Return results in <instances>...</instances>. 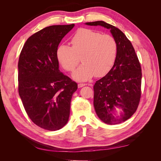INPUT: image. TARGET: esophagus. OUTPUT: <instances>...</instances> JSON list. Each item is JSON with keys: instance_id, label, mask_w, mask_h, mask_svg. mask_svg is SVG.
Listing matches in <instances>:
<instances>
[{"instance_id": "34e87169", "label": "esophagus", "mask_w": 161, "mask_h": 161, "mask_svg": "<svg viewBox=\"0 0 161 161\" xmlns=\"http://www.w3.org/2000/svg\"><path fill=\"white\" fill-rule=\"evenodd\" d=\"M85 85H86L85 83H79V84H78V87H79V88H81V87L84 86Z\"/></svg>"}]
</instances>
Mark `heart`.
I'll list each match as a JSON object with an SVG mask.
<instances>
[{
	"label": "heart",
	"instance_id": "obj_1",
	"mask_svg": "<svg viewBox=\"0 0 161 161\" xmlns=\"http://www.w3.org/2000/svg\"><path fill=\"white\" fill-rule=\"evenodd\" d=\"M70 43L71 47L64 44L58 46L56 58L63 69L72 71L80 57L83 64L73 72L74 79L85 81L95 75L103 76L114 66L118 54V43L113 36L82 28L73 35Z\"/></svg>",
	"mask_w": 161,
	"mask_h": 161
}]
</instances>
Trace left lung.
I'll list each match as a JSON object with an SVG mask.
<instances>
[{
  "label": "left lung",
  "mask_w": 161,
  "mask_h": 161,
  "mask_svg": "<svg viewBox=\"0 0 161 161\" xmlns=\"http://www.w3.org/2000/svg\"><path fill=\"white\" fill-rule=\"evenodd\" d=\"M109 30L118 43L113 67L94 85L93 105L104 123L115 125L128 119L138 108L141 96L142 70L130 40L118 28L103 21L85 23Z\"/></svg>",
  "instance_id": "1"
}]
</instances>
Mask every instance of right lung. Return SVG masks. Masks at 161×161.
I'll return each mask as SVG.
<instances>
[{
	"label": "right lung",
	"instance_id": "1",
	"mask_svg": "<svg viewBox=\"0 0 161 161\" xmlns=\"http://www.w3.org/2000/svg\"><path fill=\"white\" fill-rule=\"evenodd\" d=\"M75 24L52 25L27 39L18 62L19 94L33 122L56 131L67 124L76 82L59 70L56 49Z\"/></svg>",
	"mask_w": 161,
	"mask_h": 161
}]
</instances>
